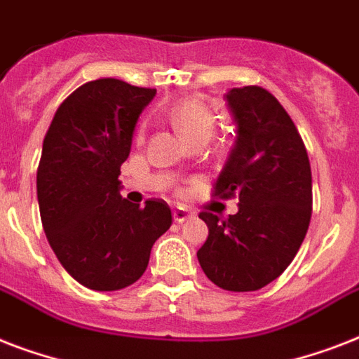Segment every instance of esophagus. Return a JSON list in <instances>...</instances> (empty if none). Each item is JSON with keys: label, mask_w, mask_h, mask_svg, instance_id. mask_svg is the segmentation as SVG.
Wrapping results in <instances>:
<instances>
[{"label": "esophagus", "mask_w": 359, "mask_h": 359, "mask_svg": "<svg viewBox=\"0 0 359 359\" xmlns=\"http://www.w3.org/2000/svg\"><path fill=\"white\" fill-rule=\"evenodd\" d=\"M191 218V212L188 208H182V207H175L173 208V219L177 224H182L186 219Z\"/></svg>", "instance_id": "1"}]
</instances>
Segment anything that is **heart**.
Returning a JSON list of instances; mask_svg holds the SVG:
<instances>
[{
  "label": "heart",
  "mask_w": 359,
  "mask_h": 359,
  "mask_svg": "<svg viewBox=\"0 0 359 359\" xmlns=\"http://www.w3.org/2000/svg\"><path fill=\"white\" fill-rule=\"evenodd\" d=\"M165 117L186 143L199 140L207 141L212 134V111L207 108V104L196 98H182L179 102L171 104L165 111Z\"/></svg>",
  "instance_id": "heart-1"
}]
</instances>
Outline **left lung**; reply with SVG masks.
<instances>
[{"label": "left lung", "mask_w": 359, "mask_h": 359, "mask_svg": "<svg viewBox=\"0 0 359 359\" xmlns=\"http://www.w3.org/2000/svg\"><path fill=\"white\" fill-rule=\"evenodd\" d=\"M224 100L236 140L214 196H238V212L224 222L199 214L208 236L197 259L214 285L248 292L279 278L300 250L311 219V165L294 123L266 89L233 87Z\"/></svg>", "instance_id": "obj_1"}]
</instances>
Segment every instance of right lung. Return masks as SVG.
I'll list each match as a JSON object with an SVG mask.
<instances>
[{"label":"right lung","instance_id":"add662e5","mask_svg":"<svg viewBox=\"0 0 359 359\" xmlns=\"http://www.w3.org/2000/svg\"><path fill=\"white\" fill-rule=\"evenodd\" d=\"M154 95L156 89L115 78L87 81L59 106L42 143V227L59 262L87 289L135 283L152 244L171 227V208L162 199L140 207L121 197V165Z\"/></svg>","mask_w":359,"mask_h":359}]
</instances>
